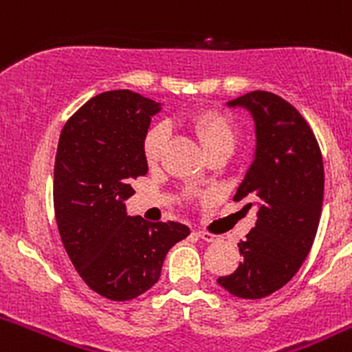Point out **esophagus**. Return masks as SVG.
<instances>
[{"instance_id":"esophagus-1","label":"esophagus","mask_w":352,"mask_h":352,"mask_svg":"<svg viewBox=\"0 0 352 352\" xmlns=\"http://www.w3.org/2000/svg\"><path fill=\"white\" fill-rule=\"evenodd\" d=\"M195 234H197L201 239H204V241H210V243L211 241H217V239H219V236H214L213 232H208V231H197Z\"/></svg>"}]
</instances>
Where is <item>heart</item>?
<instances>
[{"label": "heart", "mask_w": 352, "mask_h": 352, "mask_svg": "<svg viewBox=\"0 0 352 352\" xmlns=\"http://www.w3.org/2000/svg\"><path fill=\"white\" fill-rule=\"evenodd\" d=\"M192 129L199 138L206 153L219 148H232L236 139L234 126L231 120L217 111H203L190 120ZM169 139V126L164 121H158L148 129L142 139V155L149 166L160 160L164 146Z\"/></svg>", "instance_id": "b5f03b06"}]
</instances>
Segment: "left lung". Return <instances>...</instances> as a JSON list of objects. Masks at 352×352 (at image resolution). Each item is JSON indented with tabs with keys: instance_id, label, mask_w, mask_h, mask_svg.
I'll return each instance as SVG.
<instances>
[{
	"instance_id": "8db88e82",
	"label": "left lung",
	"mask_w": 352,
	"mask_h": 352,
	"mask_svg": "<svg viewBox=\"0 0 352 352\" xmlns=\"http://www.w3.org/2000/svg\"><path fill=\"white\" fill-rule=\"evenodd\" d=\"M256 121V158L232 199L257 208L256 226L238 243L243 261L219 276L232 296L259 300L284 287L309 256L321 220L324 167L319 142L294 105L270 91L229 102Z\"/></svg>"
}]
</instances>
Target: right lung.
Returning <instances> with one entry per match:
<instances>
[{"mask_svg": "<svg viewBox=\"0 0 352 352\" xmlns=\"http://www.w3.org/2000/svg\"><path fill=\"white\" fill-rule=\"evenodd\" d=\"M160 104L130 89L93 96L61 130L54 162V213L61 241L91 291L113 301L141 296L160 278L178 222L126 217L132 182L146 176L142 139Z\"/></svg>", "mask_w": 352, "mask_h": 352, "instance_id": "obj_1", "label": "right lung"}]
</instances>
